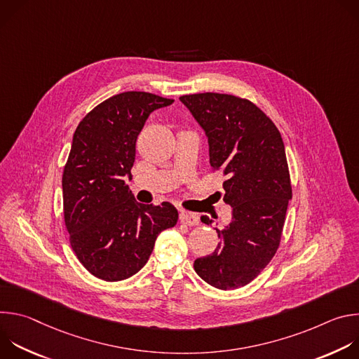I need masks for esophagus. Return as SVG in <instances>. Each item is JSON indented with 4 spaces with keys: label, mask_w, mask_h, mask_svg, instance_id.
I'll list each match as a JSON object with an SVG mask.
<instances>
[{
    "label": "esophagus",
    "mask_w": 359,
    "mask_h": 359,
    "mask_svg": "<svg viewBox=\"0 0 359 359\" xmlns=\"http://www.w3.org/2000/svg\"><path fill=\"white\" fill-rule=\"evenodd\" d=\"M179 219L183 224L186 226H197L198 224V216L196 213H190V212H180Z\"/></svg>",
    "instance_id": "obj_1"
}]
</instances>
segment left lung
Masks as SVG:
<instances>
[{
  "instance_id": "obj_1",
  "label": "left lung",
  "mask_w": 359,
  "mask_h": 359,
  "mask_svg": "<svg viewBox=\"0 0 359 359\" xmlns=\"http://www.w3.org/2000/svg\"><path fill=\"white\" fill-rule=\"evenodd\" d=\"M180 100L209 139L210 165L227 180L224 203L231 222L216 229V250L194 262V271L219 290L247 285L271 262L280 245L292 197L281 135L248 99L227 93L183 95ZM201 222L212 224L208 216Z\"/></svg>"
}]
</instances>
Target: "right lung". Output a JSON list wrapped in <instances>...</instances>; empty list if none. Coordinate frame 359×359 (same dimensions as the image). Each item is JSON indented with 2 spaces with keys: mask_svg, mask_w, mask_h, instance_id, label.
I'll return each mask as SVG.
<instances>
[{
  "mask_svg": "<svg viewBox=\"0 0 359 359\" xmlns=\"http://www.w3.org/2000/svg\"><path fill=\"white\" fill-rule=\"evenodd\" d=\"M173 99L122 92L95 107L78 125L62 175L64 219L71 247L95 277L122 281L149 260L161 231L176 226L173 204L135 200L125 179L149 115Z\"/></svg>",
  "mask_w": 359,
  "mask_h": 359,
  "instance_id": "add662e5",
  "label": "right lung"
}]
</instances>
